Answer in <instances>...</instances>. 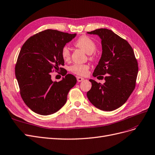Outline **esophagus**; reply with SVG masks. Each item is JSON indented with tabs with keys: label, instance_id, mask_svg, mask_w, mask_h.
<instances>
[{
	"label": "esophagus",
	"instance_id": "obj_1",
	"mask_svg": "<svg viewBox=\"0 0 155 155\" xmlns=\"http://www.w3.org/2000/svg\"><path fill=\"white\" fill-rule=\"evenodd\" d=\"M77 81L78 82H82L84 80V78H82V77H78L77 78Z\"/></svg>",
	"mask_w": 155,
	"mask_h": 155
}]
</instances>
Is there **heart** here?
I'll return each instance as SVG.
<instances>
[{
	"instance_id": "obj_1",
	"label": "heart",
	"mask_w": 155,
	"mask_h": 155,
	"mask_svg": "<svg viewBox=\"0 0 155 155\" xmlns=\"http://www.w3.org/2000/svg\"><path fill=\"white\" fill-rule=\"evenodd\" d=\"M75 45L87 53V54H91L97 49V45L94 42L86 36H82L80 37L75 43ZM61 55L64 61H68L70 58V51L67 46H64L61 51ZM89 66L87 64H75L70 68V71L74 74L78 75H85L87 73Z\"/></svg>"
}]
</instances>
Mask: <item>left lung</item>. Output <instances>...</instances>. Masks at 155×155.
<instances>
[{
	"label": "left lung",
	"instance_id": "left-lung-1",
	"mask_svg": "<svg viewBox=\"0 0 155 155\" xmlns=\"http://www.w3.org/2000/svg\"><path fill=\"white\" fill-rule=\"evenodd\" d=\"M87 33L97 35L101 40L102 55L93 75L107 74L104 84L89 80L92 86L87 98L101 110H115L127 101L135 87L138 68L133 49L110 29L101 28Z\"/></svg>",
	"mask_w": 155,
	"mask_h": 155
}]
</instances>
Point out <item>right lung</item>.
<instances>
[{"label":"right lung","instance_id":"right-lung-1","mask_svg":"<svg viewBox=\"0 0 155 155\" xmlns=\"http://www.w3.org/2000/svg\"><path fill=\"white\" fill-rule=\"evenodd\" d=\"M76 35L46 29L28 38L22 46L15 66V76L21 97L33 112L49 115L66 104L68 94L76 84L77 78L64 72L65 77L53 82L51 73L64 66L62 49Z\"/></svg>","mask_w":155,"mask_h":155}]
</instances>
